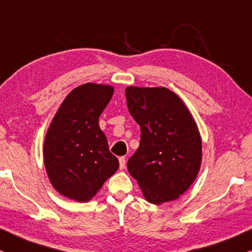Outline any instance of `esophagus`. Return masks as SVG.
Wrapping results in <instances>:
<instances>
[{
  "label": "esophagus",
  "instance_id": "obj_1",
  "mask_svg": "<svg viewBox=\"0 0 252 252\" xmlns=\"http://www.w3.org/2000/svg\"><path fill=\"white\" fill-rule=\"evenodd\" d=\"M119 161H120V168L123 169L124 167H126V158L121 157L120 159H119Z\"/></svg>",
  "mask_w": 252,
  "mask_h": 252
}]
</instances>
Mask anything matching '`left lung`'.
I'll use <instances>...</instances> for the list:
<instances>
[{
	"instance_id": "1",
	"label": "left lung",
	"mask_w": 252,
	"mask_h": 252,
	"mask_svg": "<svg viewBox=\"0 0 252 252\" xmlns=\"http://www.w3.org/2000/svg\"><path fill=\"white\" fill-rule=\"evenodd\" d=\"M129 112L140 126L128 170L149 203L172 202L189 189L202 163V138L180 96L166 87L128 86Z\"/></svg>"
}]
</instances>
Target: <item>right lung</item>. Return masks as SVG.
Returning a JSON list of instances; mask_svg holds the SVG:
<instances>
[{
    "instance_id": "add662e5",
    "label": "right lung",
    "mask_w": 252,
    "mask_h": 252,
    "mask_svg": "<svg viewBox=\"0 0 252 252\" xmlns=\"http://www.w3.org/2000/svg\"><path fill=\"white\" fill-rule=\"evenodd\" d=\"M114 87L86 83L73 89L53 117L43 143V162L54 189L76 202H89L119 168L99 117Z\"/></svg>"
}]
</instances>
